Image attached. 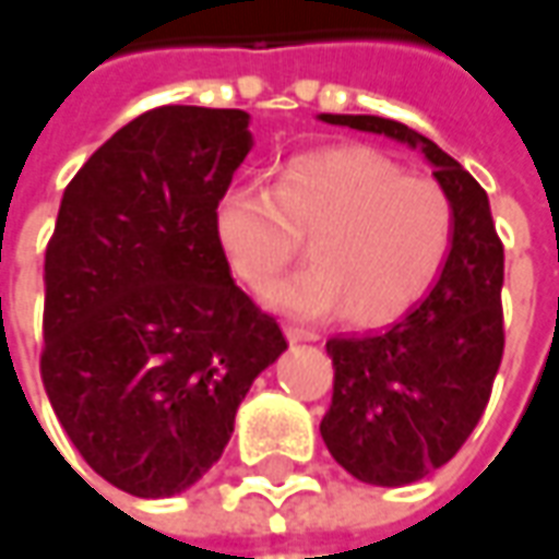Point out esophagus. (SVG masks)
Here are the masks:
<instances>
[{
	"label": "esophagus",
	"mask_w": 559,
	"mask_h": 559,
	"mask_svg": "<svg viewBox=\"0 0 559 559\" xmlns=\"http://www.w3.org/2000/svg\"><path fill=\"white\" fill-rule=\"evenodd\" d=\"M284 337L290 343H306V340H316V334L306 331V328H297V324H284Z\"/></svg>",
	"instance_id": "obj_1"
}]
</instances>
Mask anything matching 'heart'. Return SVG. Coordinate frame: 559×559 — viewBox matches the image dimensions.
Returning a JSON list of instances; mask_svg holds the SVG:
<instances>
[{
	"instance_id": "b5f03b06",
	"label": "heart",
	"mask_w": 559,
	"mask_h": 559,
	"mask_svg": "<svg viewBox=\"0 0 559 559\" xmlns=\"http://www.w3.org/2000/svg\"><path fill=\"white\" fill-rule=\"evenodd\" d=\"M213 235L250 290L272 287L309 243L316 265L278 284L272 306L377 331L412 312L445 265L454 203L442 185L408 176L377 147L328 145L294 154L272 188H225Z\"/></svg>"
}]
</instances>
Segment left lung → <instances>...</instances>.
Wrapping results in <instances>:
<instances>
[{"mask_svg": "<svg viewBox=\"0 0 559 559\" xmlns=\"http://www.w3.org/2000/svg\"><path fill=\"white\" fill-rule=\"evenodd\" d=\"M321 120L420 145L454 203L452 250L430 297L383 334L328 340V452L361 483L408 486L449 464L489 405L504 356V243L483 185L430 139L386 117Z\"/></svg>", "mask_w": 559, "mask_h": 559, "instance_id": "obj_1", "label": "left lung"}]
</instances>
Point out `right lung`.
I'll return each instance as SVG.
<instances>
[{
    "instance_id": "add662e5",
    "label": "right lung",
    "mask_w": 559,
    "mask_h": 559,
    "mask_svg": "<svg viewBox=\"0 0 559 559\" xmlns=\"http://www.w3.org/2000/svg\"><path fill=\"white\" fill-rule=\"evenodd\" d=\"M247 120L145 110L70 179L46 247V393L88 467L135 498L194 486L250 383L287 349L213 235L250 151Z\"/></svg>"
}]
</instances>
